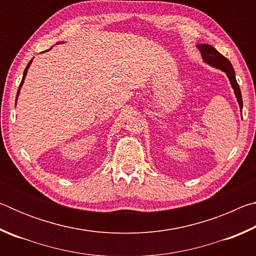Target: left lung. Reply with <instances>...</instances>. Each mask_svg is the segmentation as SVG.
I'll use <instances>...</instances> for the list:
<instances>
[{"label":"left lung","instance_id":"1","mask_svg":"<svg viewBox=\"0 0 256 256\" xmlns=\"http://www.w3.org/2000/svg\"><path fill=\"white\" fill-rule=\"evenodd\" d=\"M198 48L201 52L202 58L206 63L210 64V66L214 68H220V70H222L224 73H226L229 81H230L234 92H235V96L237 98V102H238V104H240V108H242V99L240 89L236 81L235 71H234V68L232 66V63L229 62V60L224 58V55L220 54L219 52L216 50L214 47H212L211 45L201 44V45H198Z\"/></svg>","mask_w":256,"mask_h":256}]
</instances>
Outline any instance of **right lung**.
I'll list each match as a JSON object with an SVG mask.
<instances>
[{"label":"right lung","mask_w":256,"mask_h":256,"mask_svg":"<svg viewBox=\"0 0 256 256\" xmlns=\"http://www.w3.org/2000/svg\"><path fill=\"white\" fill-rule=\"evenodd\" d=\"M32 60H30V62L28 63V66H26V68H24V76H22V80H21V84H20V86H19V89H18V92H16V98H18V96H19V92H20V88H21V86L24 84V78H26V76H27V72H28V68H29V66H30V64H32Z\"/></svg>","instance_id":"right-lung-1"}]
</instances>
